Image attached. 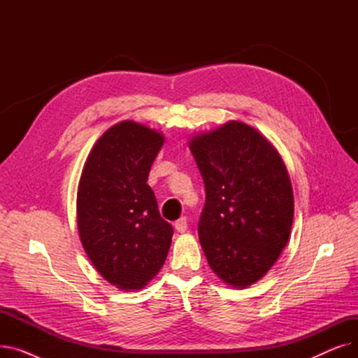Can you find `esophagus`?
Masks as SVG:
<instances>
[{
    "label": "esophagus",
    "instance_id": "esophagus-1",
    "mask_svg": "<svg viewBox=\"0 0 358 358\" xmlns=\"http://www.w3.org/2000/svg\"><path fill=\"white\" fill-rule=\"evenodd\" d=\"M174 227H176V229H177L180 234L185 232V231H187V217H185V216L180 217V219L176 222Z\"/></svg>",
    "mask_w": 358,
    "mask_h": 358
}]
</instances>
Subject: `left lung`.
Here are the masks:
<instances>
[{"instance_id":"8db88e82","label":"left lung","mask_w":358,"mask_h":358,"mask_svg":"<svg viewBox=\"0 0 358 358\" xmlns=\"http://www.w3.org/2000/svg\"><path fill=\"white\" fill-rule=\"evenodd\" d=\"M190 150L206 189L201 248L224 283L248 287L290 236L294 201L286 165L259 131L235 120L194 136Z\"/></svg>"}]
</instances>
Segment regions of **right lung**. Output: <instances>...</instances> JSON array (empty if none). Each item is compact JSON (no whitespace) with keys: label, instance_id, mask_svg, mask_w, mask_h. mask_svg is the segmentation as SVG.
<instances>
[{"label":"right lung","instance_id":"add662e5","mask_svg":"<svg viewBox=\"0 0 358 358\" xmlns=\"http://www.w3.org/2000/svg\"><path fill=\"white\" fill-rule=\"evenodd\" d=\"M164 136L124 120L96 142L78 185L77 219L83 247L96 270L122 290H139L162 268L174 229L164 220L150 166Z\"/></svg>","mask_w":358,"mask_h":358}]
</instances>
